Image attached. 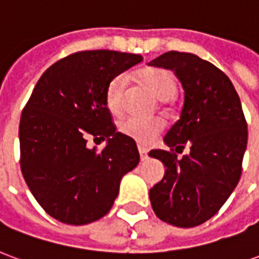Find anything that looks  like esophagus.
I'll return each mask as SVG.
<instances>
[{
	"label": "esophagus",
	"instance_id": "34e87169",
	"mask_svg": "<svg viewBox=\"0 0 259 259\" xmlns=\"http://www.w3.org/2000/svg\"><path fill=\"white\" fill-rule=\"evenodd\" d=\"M139 152H140V159L144 162L147 158H148V155H147V150L146 148H141V147H139Z\"/></svg>",
	"mask_w": 259,
	"mask_h": 259
}]
</instances>
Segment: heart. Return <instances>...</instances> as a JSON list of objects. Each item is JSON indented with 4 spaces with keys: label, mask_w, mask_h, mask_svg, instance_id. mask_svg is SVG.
I'll list each match as a JSON object with an SVG mask.
<instances>
[{
    "label": "heart",
    "mask_w": 259,
    "mask_h": 259,
    "mask_svg": "<svg viewBox=\"0 0 259 259\" xmlns=\"http://www.w3.org/2000/svg\"><path fill=\"white\" fill-rule=\"evenodd\" d=\"M135 80L151 91L158 100L168 102L169 98L176 94L178 83L175 74L163 68H144L133 74ZM127 94V81L124 76L119 74L109 80L105 90V104L113 116H120L124 112ZM120 133L137 141L139 144L148 146L161 135L163 130V122L161 119H139L129 118L123 120L119 126Z\"/></svg>",
    "instance_id": "b5f03b06"
}]
</instances>
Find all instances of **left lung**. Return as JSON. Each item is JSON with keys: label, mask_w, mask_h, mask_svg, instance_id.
Listing matches in <instances>:
<instances>
[{"label": "left lung", "mask_w": 259, "mask_h": 259, "mask_svg": "<svg viewBox=\"0 0 259 259\" xmlns=\"http://www.w3.org/2000/svg\"><path fill=\"white\" fill-rule=\"evenodd\" d=\"M151 66L174 70L185 90L180 119L163 141L170 148L150 157L165 165L163 179L150 190L161 221L194 228L211 219L237 186L247 147V122L232 81L221 69L190 53L169 51ZM191 154L180 160L174 150Z\"/></svg>", "instance_id": "8db88e82"}]
</instances>
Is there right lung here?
Returning <instances> with one entry per match:
<instances>
[{
  "instance_id": "right-lung-1",
  "label": "right lung",
  "mask_w": 259,
  "mask_h": 259,
  "mask_svg": "<svg viewBox=\"0 0 259 259\" xmlns=\"http://www.w3.org/2000/svg\"><path fill=\"white\" fill-rule=\"evenodd\" d=\"M143 61L137 54L79 51L41 74L22 111L20 169L37 202L68 225L107 215L119 183L139 165L136 141L116 132L105 104L109 80ZM89 138L107 140L101 153Z\"/></svg>"
}]
</instances>
